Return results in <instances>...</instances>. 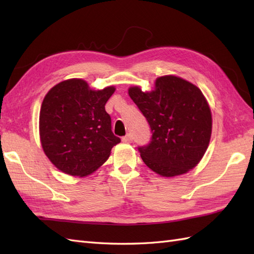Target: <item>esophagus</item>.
<instances>
[{"label":"esophagus","mask_w":254,"mask_h":254,"mask_svg":"<svg viewBox=\"0 0 254 254\" xmlns=\"http://www.w3.org/2000/svg\"><path fill=\"white\" fill-rule=\"evenodd\" d=\"M122 141H123V142H126V143H132V141H133V136L131 135L130 133H128V134H127L126 136H123V137H122Z\"/></svg>","instance_id":"1"}]
</instances>
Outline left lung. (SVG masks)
I'll use <instances>...</instances> for the list:
<instances>
[{"instance_id": "8db88e82", "label": "left lung", "mask_w": 254, "mask_h": 254, "mask_svg": "<svg viewBox=\"0 0 254 254\" xmlns=\"http://www.w3.org/2000/svg\"><path fill=\"white\" fill-rule=\"evenodd\" d=\"M128 95L146 118L152 131L148 145L138 146L148 168L163 177L193 169L208 147L212 113L195 85L174 75L156 79L155 89L134 86Z\"/></svg>"}]
</instances>
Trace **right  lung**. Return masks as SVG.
Segmentation results:
<instances>
[{
    "instance_id": "1",
    "label": "right lung",
    "mask_w": 254,
    "mask_h": 254,
    "mask_svg": "<svg viewBox=\"0 0 254 254\" xmlns=\"http://www.w3.org/2000/svg\"><path fill=\"white\" fill-rule=\"evenodd\" d=\"M115 90L113 86L93 90L85 80L72 78L48 91L39 116L40 141L59 170L76 177L90 175L121 142L112 133L105 109Z\"/></svg>"
}]
</instances>
